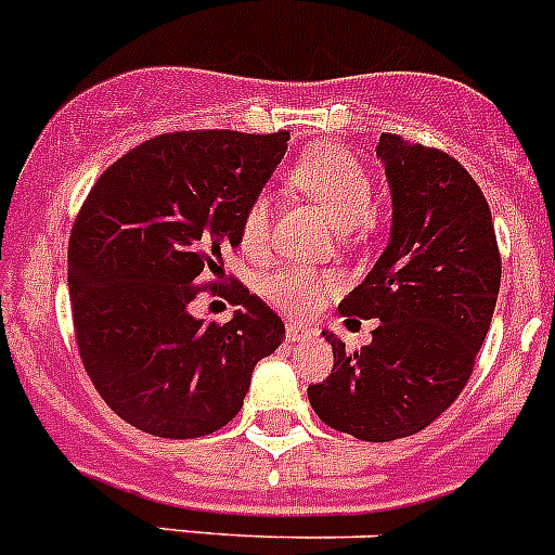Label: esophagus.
<instances>
[{"label":"esophagus","instance_id":"obj_1","mask_svg":"<svg viewBox=\"0 0 555 555\" xmlns=\"http://www.w3.org/2000/svg\"><path fill=\"white\" fill-rule=\"evenodd\" d=\"M311 327H306V325H297V322H288L286 325V338L288 341H300V338H308L311 336Z\"/></svg>","mask_w":555,"mask_h":555}]
</instances>
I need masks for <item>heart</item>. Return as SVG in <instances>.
Segmentation results:
<instances>
[{"instance_id":"obj_1","label":"heart","mask_w":555,"mask_h":555,"mask_svg":"<svg viewBox=\"0 0 555 555\" xmlns=\"http://www.w3.org/2000/svg\"><path fill=\"white\" fill-rule=\"evenodd\" d=\"M288 180L320 205L338 228H358L372 214L375 189H372L370 171L361 166L356 155H350L341 146H313V150H308L292 166ZM269 217H272V203L267 197H255L247 205L242 217L244 249L258 253L267 244ZM333 288H336V278L331 272L302 267V263L274 267L272 272L263 274L261 281V292L269 300L281 311L294 313V317L313 311Z\"/></svg>"}]
</instances>
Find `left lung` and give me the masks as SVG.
<instances>
[{
  "mask_svg": "<svg viewBox=\"0 0 555 555\" xmlns=\"http://www.w3.org/2000/svg\"><path fill=\"white\" fill-rule=\"evenodd\" d=\"M375 155L391 191L389 244L338 311L380 325L361 350L325 333L333 372L308 400L333 430L391 442L428 428L473 375L500 253L487 197L448 152L380 132Z\"/></svg>",
  "mask_w": 555,
  "mask_h": 555,
  "instance_id": "left-lung-1",
  "label": "left lung"
}]
</instances>
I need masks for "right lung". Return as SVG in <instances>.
Masks as SVG:
<instances>
[{
	"mask_svg": "<svg viewBox=\"0 0 555 555\" xmlns=\"http://www.w3.org/2000/svg\"><path fill=\"white\" fill-rule=\"evenodd\" d=\"M288 132H166L132 146L88 191L68 238L80 358L132 428L197 439L244 405L253 370L281 347V317L233 283L230 322L191 317L222 249L288 150Z\"/></svg>",
	"mask_w": 555,
	"mask_h": 555,
	"instance_id": "1",
	"label": "right lung"
}]
</instances>
